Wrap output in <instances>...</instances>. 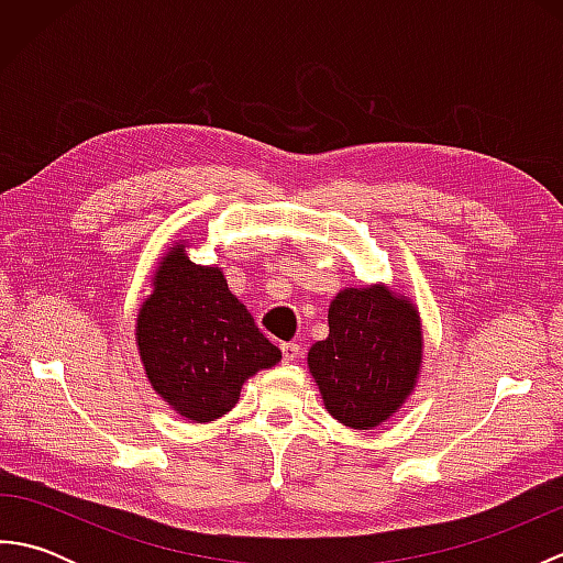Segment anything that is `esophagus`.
Listing matches in <instances>:
<instances>
[{"label":"esophagus","instance_id":"obj_1","mask_svg":"<svg viewBox=\"0 0 563 563\" xmlns=\"http://www.w3.org/2000/svg\"><path fill=\"white\" fill-rule=\"evenodd\" d=\"M300 343H295V341H290V343H280V353H283V361L285 363H292V361H297V357H300Z\"/></svg>","mask_w":563,"mask_h":563}]
</instances>
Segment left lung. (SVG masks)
I'll return each mask as SVG.
<instances>
[{
    "mask_svg": "<svg viewBox=\"0 0 563 563\" xmlns=\"http://www.w3.org/2000/svg\"><path fill=\"white\" fill-rule=\"evenodd\" d=\"M423 355L416 307L385 285L349 288L329 307V336L309 349V373L327 411L343 426L369 430L409 397Z\"/></svg>",
    "mask_w": 563,
    "mask_h": 563,
    "instance_id": "left-lung-1",
    "label": "left lung"
}]
</instances>
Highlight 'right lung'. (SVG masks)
Segmentation results:
<instances>
[{
	"label": "right lung",
	"mask_w": 563,
	"mask_h": 563,
	"mask_svg": "<svg viewBox=\"0 0 563 563\" xmlns=\"http://www.w3.org/2000/svg\"><path fill=\"white\" fill-rule=\"evenodd\" d=\"M135 339L154 391L188 421L224 416L242 385L280 361L220 268L196 266L176 244L154 273Z\"/></svg>",
	"instance_id": "add662e5"
}]
</instances>
